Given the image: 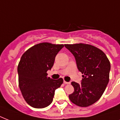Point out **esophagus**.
<instances>
[{"mask_svg":"<svg viewBox=\"0 0 120 120\" xmlns=\"http://www.w3.org/2000/svg\"><path fill=\"white\" fill-rule=\"evenodd\" d=\"M64 83L65 84H70V82H66V81H65V80L64 81Z\"/></svg>","mask_w":120,"mask_h":120,"instance_id":"1","label":"esophagus"}]
</instances>
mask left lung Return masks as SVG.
Returning a JSON list of instances; mask_svg holds the SVG:
<instances>
[{"label":"left lung","mask_w":120,"mask_h":120,"mask_svg":"<svg viewBox=\"0 0 120 120\" xmlns=\"http://www.w3.org/2000/svg\"><path fill=\"white\" fill-rule=\"evenodd\" d=\"M75 56L77 66L82 75L80 84L71 82L74 88L69 95L71 102L77 106H90L100 98L109 82L110 63L105 53L88 44H65Z\"/></svg>","instance_id":"obj_1"}]
</instances>
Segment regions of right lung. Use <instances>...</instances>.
Instances as JSON below:
<instances>
[{"instance_id": "right-lung-1", "label": "right lung", "mask_w": 120, "mask_h": 120, "mask_svg": "<svg viewBox=\"0 0 120 120\" xmlns=\"http://www.w3.org/2000/svg\"><path fill=\"white\" fill-rule=\"evenodd\" d=\"M64 45L40 43L28 49L18 65L19 85L26 102L35 108H43L52 103L55 91L61 86L62 78L53 80L47 77L58 52Z\"/></svg>"}]
</instances>
